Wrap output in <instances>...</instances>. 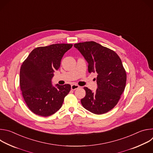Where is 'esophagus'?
I'll return each mask as SVG.
<instances>
[{
	"label": "esophagus",
	"instance_id": "1",
	"mask_svg": "<svg viewBox=\"0 0 153 153\" xmlns=\"http://www.w3.org/2000/svg\"><path fill=\"white\" fill-rule=\"evenodd\" d=\"M79 87H80V86H79L78 85H77V84H73V85H71V88L72 90H75L79 88Z\"/></svg>",
	"mask_w": 153,
	"mask_h": 153
}]
</instances>
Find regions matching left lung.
Returning a JSON list of instances; mask_svg holds the SVG:
<instances>
[{
	"label": "left lung",
	"mask_w": 153,
	"mask_h": 153,
	"mask_svg": "<svg viewBox=\"0 0 153 153\" xmlns=\"http://www.w3.org/2000/svg\"><path fill=\"white\" fill-rule=\"evenodd\" d=\"M74 47L88 62V72L97 74L96 91L83 88L86 95L81 99L82 106L96 114L108 112L117 104L125 88L126 74L120 58L113 50L93 41L76 43Z\"/></svg>",
	"instance_id": "left-lung-1"
}]
</instances>
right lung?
Masks as SVG:
<instances>
[{
    "mask_svg": "<svg viewBox=\"0 0 153 153\" xmlns=\"http://www.w3.org/2000/svg\"><path fill=\"white\" fill-rule=\"evenodd\" d=\"M73 47L68 43H56L34 49L24 60L20 70V86L24 99L34 114L47 117L61 108L71 85L56 84L51 79L60 65L61 59Z\"/></svg>",
    "mask_w": 153,
    "mask_h": 153,
    "instance_id": "obj_1",
    "label": "right lung"
}]
</instances>
